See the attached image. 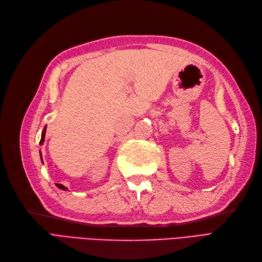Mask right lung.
<instances>
[{
  "mask_svg": "<svg viewBox=\"0 0 262 262\" xmlns=\"http://www.w3.org/2000/svg\"><path fill=\"white\" fill-rule=\"evenodd\" d=\"M45 133H46V127H44V129H43V132H42V137H41V142H39V145H43L44 144V140H45ZM39 156H41V160H42V163H43V158H42V151L39 150ZM56 186L58 187L59 189H62V190H67V188L65 186H63L62 184H56Z\"/></svg>",
  "mask_w": 262,
  "mask_h": 262,
  "instance_id": "obj_1",
  "label": "right lung"
}]
</instances>
